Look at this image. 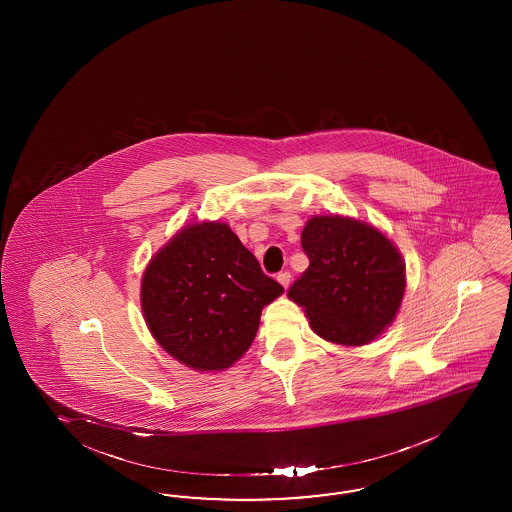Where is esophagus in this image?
<instances>
[{
  "mask_svg": "<svg viewBox=\"0 0 512 512\" xmlns=\"http://www.w3.org/2000/svg\"><path fill=\"white\" fill-rule=\"evenodd\" d=\"M278 281L283 285V287H285V289H287V287H289V283H291V272H287V270H285V272H279Z\"/></svg>",
  "mask_w": 512,
  "mask_h": 512,
  "instance_id": "obj_1",
  "label": "esophagus"
}]
</instances>
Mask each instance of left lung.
Listing matches in <instances>:
<instances>
[{
  "label": "left lung",
  "mask_w": 512,
  "mask_h": 512,
  "mask_svg": "<svg viewBox=\"0 0 512 512\" xmlns=\"http://www.w3.org/2000/svg\"><path fill=\"white\" fill-rule=\"evenodd\" d=\"M302 249L310 266L287 296L304 308L317 336L366 345L394 321L405 291V263L379 229L353 217H311Z\"/></svg>",
  "instance_id": "left-lung-1"
}]
</instances>
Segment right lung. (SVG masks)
I'll return each mask as SVG.
<instances>
[{"instance_id": "add662e5", "label": "right lung", "mask_w": 512, "mask_h": 512, "mask_svg": "<svg viewBox=\"0 0 512 512\" xmlns=\"http://www.w3.org/2000/svg\"><path fill=\"white\" fill-rule=\"evenodd\" d=\"M283 293L227 223H189L159 249L140 283L155 341L197 372L231 368L255 340L261 311Z\"/></svg>"}]
</instances>
